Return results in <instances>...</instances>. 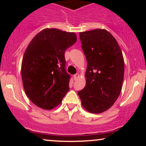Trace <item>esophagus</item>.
Masks as SVG:
<instances>
[{"mask_svg": "<svg viewBox=\"0 0 146 146\" xmlns=\"http://www.w3.org/2000/svg\"><path fill=\"white\" fill-rule=\"evenodd\" d=\"M79 77H80V75H79L78 73H76V74L74 75V76H73V78H74V80H78Z\"/></svg>", "mask_w": 146, "mask_h": 146, "instance_id": "34e87169", "label": "esophagus"}]
</instances>
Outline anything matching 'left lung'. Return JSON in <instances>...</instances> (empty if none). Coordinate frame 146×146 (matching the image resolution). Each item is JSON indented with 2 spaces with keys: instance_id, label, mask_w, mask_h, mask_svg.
Segmentation results:
<instances>
[{
  "instance_id": "8db88e82",
  "label": "left lung",
  "mask_w": 146,
  "mask_h": 146,
  "mask_svg": "<svg viewBox=\"0 0 146 146\" xmlns=\"http://www.w3.org/2000/svg\"><path fill=\"white\" fill-rule=\"evenodd\" d=\"M87 60L86 86L78 92L82 105L91 113L109 109L121 93L124 60L115 38L106 29L80 32Z\"/></svg>"
}]
</instances>
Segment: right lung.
Returning a JSON list of instances; mask_svg holds the SVG:
<instances>
[{
	"label": "right lung",
	"instance_id": "add662e5",
	"mask_svg": "<svg viewBox=\"0 0 146 146\" xmlns=\"http://www.w3.org/2000/svg\"><path fill=\"white\" fill-rule=\"evenodd\" d=\"M76 41L75 33L47 28L27 47L21 65L23 87L27 96L39 108H56L69 90L64 53Z\"/></svg>",
	"mask_w": 146,
	"mask_h": 146
}]
</instances>
